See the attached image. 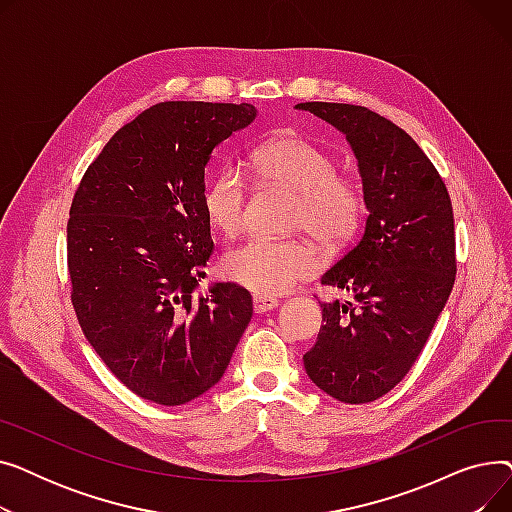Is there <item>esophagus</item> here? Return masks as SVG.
Here are the masks:
<instances>
[{
	"mask_svg": "<svg viewBox=\"0 0 512 512\" xmlns=\"http://www.w3.org/2000/svg\"><path fill=\"white\" fill-rule=\"evenodd\" d=\"M278 305L280 303L274 297H263V294H255V297H253V311L255 313H267V311L276 309Z\"/></svg>",
	"mask_w": 512,
	"mask_h": 512,
	"instance_id": "34e87169",
	"label": "esophagus"
}]
</instances>
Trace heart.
I'll list each match as a JSON object with an SVG mask.
<instances>
[{"instance_id": "heart-1", "label": "heart", "mask_w": 512, "mask_h": 512, "mask_svg": "<svg viewBox=\"0 0 512 512\" xmlns=\"http://www.w3.org/2000/svg\"><path fill=\"white\" fill-rule=\"evenodd\" d=\"M253 164L261 178L292 193V220L326 247H340L359 230L365 213L361 186L338 176L336 159L315 143L280 134L253 151ZM207 224L220 234H234L245 215L247 182L242 172L226 164L211 176L203 191ZM317 267V253L299 240L253 236L230 249L222 259L228 280L251 292L272 297L288 292Z\"/></svg>"}]
</instances>
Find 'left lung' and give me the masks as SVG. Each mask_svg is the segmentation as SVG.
<instances>
[{
    "label": "left lung",
    "instance_id": "obj_1",
    "mask_svg": "<svg viewBox=\"0 0 512 512\" xmlns=\"http://www.w3.org/2000/svg\"><path fill=\"white\" fill-rule=\"evenodd\" d=\"M297 110L344 134L369 211L357 245L321 276L348 301L321 303L324 326L303 363L319 390L363 405L405 378L450 297L452 203L432 161L394 122L348 103L307 101Z\"/></svg>",
    "mask_w": 512,
    "mask_h": 512
}]
</instances>
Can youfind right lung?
<instances>
[{
  "label": "right lung",
  "mask_w": 512,
  "mask_h": 512,
  "mask_svg": "<svg viewBox=\"0 0 512 512\" xmlns=\"http://www.w3.org/2000/svg\"><path fill=\"white\" fill-rule=\"evenodd\" d=\"M255 116L251 103H157L107 141L72 199L78 324L107 369L157 405H184L218 384L251 321L242 286L195 290L213 253L205 166Z\"/></svg>",
  "instance_id": "right-lung-1"
}]
</instances>
